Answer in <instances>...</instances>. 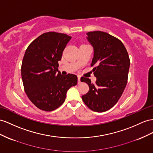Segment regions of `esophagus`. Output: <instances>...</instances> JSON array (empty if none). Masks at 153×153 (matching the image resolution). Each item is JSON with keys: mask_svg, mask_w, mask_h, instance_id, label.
<instances>
[{"mask_svg": "<svg viewBox=\"0 0 153 153\" xmlns=\"http://www.w3.org/2000/svg\"><path fill=\"white\" fill-rule=\"evenodd\" d=\"M77 78H78V84H80L81 83V77L79 76H77Z\"/></svg>", "mask_w": 153, "mask_h": 153, "instance_id": "obj_1", "label": "esophagus"}]
</instances>
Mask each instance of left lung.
I'll return each mask as SVG.
<instances>
[{"label":"left lung","instance_id":"1","mask_svg":"<svg viewBox=\"0 0 153 153\" xmlns=\"http://www.w3.org/2000/svg\"><path fill=\"white\" fill-rule=\"evenodd\" d=\"M94 48L91 66L96 77L95 84L87 77H81L89 91L82 100L92 111L103 112L114 107L126 87L130 59L125 46L120 39L101 31L87 33Z\"/></svg>","mask_w":153,"mask_h":153}]
</instances>
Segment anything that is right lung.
<instances>
[{
	"label": "right lung",
	"instance_id": "right-lung-1",
	"mask_svg": "<svg viewBox=\"0 0 153 153\" xmlns=\"http://www.w3.org/2000/svg\"><path fill=\"white\" fill-rule=\"evenodd\" d=\"M72 37L50 32L45 33L27 48L21 66V76L27 96L36 106L52 111L64 103L68 90L77 83V77L62 76L58 61Z\"/></svg>",
	"mask_w": 153,
	"mask_h": 153
}]
</instances>
